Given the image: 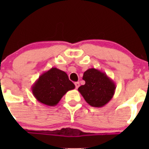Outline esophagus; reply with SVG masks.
Listing matches in <instances>:
<instances>
[{
    "mask_svg": "<svg viewBox=\"0 0 149 149\" xmlns=\"http://www.w3.org/2000/svg\"><path fill=\"white\" fill-rule=\"evenodd\" d=\"M75 86H76V89H78V88H79V86H80L79 82H76V83H75Z\"/></svg>",
    "mask_w": 149,
    "mask_h": 149,
    "instance_id": "esophagus-1",
    "label": "esophagus"
}]
</instances>
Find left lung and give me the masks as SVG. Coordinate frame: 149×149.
I'll return each instance as SVG.
<instances>
[{"mask_svg":"<svg viewBox=\"0 0 149 149\" xmlns=\"http://www.w3.org/2000/svg\"><path fill=\"white\" fill-rule=\"evenodd\" d=\"M85 84L78 90L86 102L93 107H102L110 102L116 90V84L104 72L92 68L85 71Z\"/></svg>","mask_w":149,"mask_h":149,"instance_id":"8db88e82","label":"left lung"}]
</instances>
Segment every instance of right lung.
Instances as JSON below:
<instances>
[{
  "instance_id": "obj_1",
  "label": "right lung",
  "mask_w": 149,
  "mask_h": 149,
  "mask_svg": "<svg viewBox=\"0 0 149 149\" xmlns=\"http://www.w3.org/2000/svg\"><path fill=\"white\" fill-rule=\"evenodd\" d=\"M74 88L75 85L69 80L64 71L52 68L39 76L32 85L31 90L38 102L48 107H54L66 92Z\"/></svg>"
}]
</instances>
